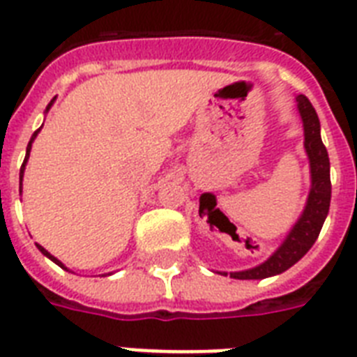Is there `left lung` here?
I'll list each match as a JSON object with an SVG mask.
<instances>
[{
  "label": "left lung",
  "instance_id": "1",
  "mask_svg": "<svg viewBox=\"0 0 357 357\" xmlns=\"http://www.w3.org/2000/svg\"><path fill=\"white\" fill-rule=\"evenodd\" d=\"M296 108L301 112L302 125H304V147L310 158V173H312V190L307 195L306 208L275 255L264 264H259L258 267L230 273V278L261 280V278L280 275L312 249L324 225V219L330 210V197H332L328 151L321 139L319 116L310 99L306 96H296ZM219 275L227 276V273H219Z\"/></svg>",
  "mask_w": 357,
  "mask_h": 357
}]
</instances>
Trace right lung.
<instances>
[{
    "label": "right lung",
    "mask_w": 357,
    "mask_h": 357,
    "mask_svg": "<svg viewBox=\"0 0 357 357\" xmlns=\"http://www.w3.org/2000/svg\"><path fill=\"white\" fill-rule=\"evenodd\" d=\"M53 101H55V99H53ZM53 101H51L50 105H47V108H45V110H50V108H51V105H53ZM38 132H40V129L36 130V132H34L33 136H31V142H29V145H27V153H25V160H24V164H22V169H20V178H24V169H25V164H27V158H29V153H31V144H33V142H34V138H36V134H38ZM36 247H38V250H40V252H42V255H44V256H47V258H50L51 261H55V264L59 265V267H62V269H66V267H64V264H62L61 259H56L55 256H51L50 252H47V250H45L44 247H42V245H36ZM66 271H68V269H66Z\"/></svg>",
    "instance_id": "right-lung-1"
}]
</instances>
